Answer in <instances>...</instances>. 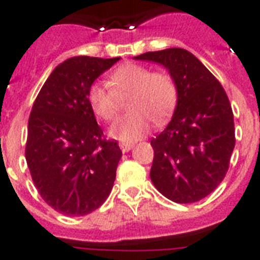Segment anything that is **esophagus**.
<instances>
[{
	"label": "esophagus",
	"instance_id": "obj_1",
	"mask_svg": "<svg viewBox=\"0 0 260 260\" xmlns=\"http://www.w3.org/2000/svg\"><path fill=\"white\" fill-rule=\"evenodd\" d=\"M118 146H120V148H121L122 152H128V151H129L132 147H134V144H132V143H128V142H120V144H118Z\"/></svg>",
	"mask_w": 260,
	"mask_h": 260
}]
</instances>
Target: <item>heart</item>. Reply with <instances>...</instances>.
<instances>
[{
	"mask_svg": "<svg viewBox=\"0 0 260 260\" xmlns=\"http://www.w3.org/2000/svg\"><path fill=\"white\" fill-rule=\"evenodd\" d=\"M129 95L124 117L110 126L109 134L120 140H136L150 129V121L160 125L173 114L179 89L174 75L166 70H151L138 63H125L110 74L109 83L93 82L87 102L98 117L112 121L120 109V98Z\"/></svg>",
	"mask_w": 260,
	"mask_h": 260,
	"instance_id": "1",
	"label": "heart"
}]
</instances>
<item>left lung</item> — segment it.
Returning a JSON list of instances; mask_svg holds the SVG:
<instances>
[{"mask_svg": "<svg viewBox=\"0 0 260 260\" xmlns=\"http://www.w3.org/2000/svg\"><path fill=\"white\" fill-rule=\"evenodd\" d=\"M135 59L163 64L179 89L171 121L151 140V181L171 201H200L221 183L235 148L234 112L225 90L183 48L146 52Z\"/></svg>", "mask_w": 260, "mask_h": 260, "instance_id": "obj_1", "label": "left lung"}]
</instances>
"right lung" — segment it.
I'll return each mask as SVG.
<instances>
[{"mask_svg": "<svg viewBox=\"0 0 260 260\" xmlns=\"http://www.w3.org/2000/svg\"><path fill=\"white\" fill-rule=\"evenodd\" d=\"M118 59H67L51 73L34 102L26 165L39 194L59 213H91L113 187L122 152L116 140L104 136L87 89Z\"/></svg>", "mask_w": 260, "mask_h": 260, "instance_id": "add662e5", "label": "right lung"}]
</instances>
